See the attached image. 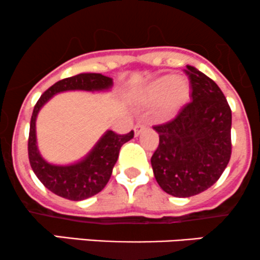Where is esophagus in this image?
I'll return each mask as SVG.
<instances>
[{"label":"esophagus","mask_w":260,"mask_h":260,"mask_svg":"<svg viewBox=\"0 0 260 260\" xmlns=\"http://www.w3.org/2000/svg\"><path fill=\"white\" fill-rule=\"evenodd\" d=\"M145 129H146V125L145 124H136L135 127H134V131H135V135L139 136L140 134H141Z\"/></svg>","instance_id":"34e87169"}]
</instances>
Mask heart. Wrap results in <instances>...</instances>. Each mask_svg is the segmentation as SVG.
I'll return each instance as SVG.
<instances>
[{
	"label": "heart",
	"mask_w": 260,
	"mask_h": 260,
	"mask_svg": "<svg viewBox=\"0 0 260 260\" xmlns=\"http://www.w3.org/2000/svg\"><path fill=\"white\" fill-rule=\"evenodd\" d=\"M188 80L165 75L148 83L142 92V99L148 104H158V116L162 119L172 118L189 97Z\"/></svg>",
	"instance_id": "b5f03b06"
}]
</instances>
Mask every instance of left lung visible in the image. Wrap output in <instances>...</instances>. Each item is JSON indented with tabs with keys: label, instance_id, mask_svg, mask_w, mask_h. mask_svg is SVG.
I'll return each instance as SVG.
<instances>
[{
	"label": "left lung",
	"instance_id": "obj_1",
	"mask_svg": "<svg viewBox=\"0 0 260 260\" xmlns=\"http://www.w3.org/2000/svg\"><path fill=\"white\" fill-rule=\"evenodd\" d=\"M185 74L191 102L173 120L153 129L159 144L151 157L157 183L167 194L189 198L214 185L231 158V108L220 87L193 66Z\"/></svg>",
	"mask_w": 260,
	"mask_h": 260
}]
</instances>
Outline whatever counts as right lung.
Here are the masks:
<instances>
[{"mask_svg":"<svg viewBox=\"0 0 260 260\" xmlns=\"http://www.w3.org/2000/svg\"><path fill=\"white\" fill-rule=\"evenodd\" d=\"M113 78L101 74H80L63 78L43 93L34 107L28 139V156L31 169L44 186L69 200H84L98 194L112 176L121 146L134 138V131L119 135L108 130L92 151L81 161L72 165L57 166L46 162L37 146L36 121L39 110L51 97L66 91L99 92L112 88Z\"/></svg>","mask_w":260,"mask_h":260,"instance_id":"obj_1","label":"right lung"}]
</instances>
